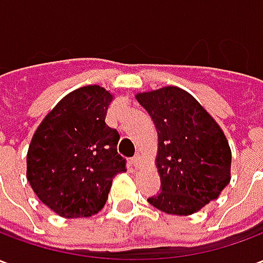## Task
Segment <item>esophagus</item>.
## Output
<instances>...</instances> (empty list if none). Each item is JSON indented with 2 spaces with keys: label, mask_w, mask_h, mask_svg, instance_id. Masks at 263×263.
<instances>
[{
  "label": "esophagus",
  "mask_w": 263,
  "mask_h": 263,
  "mask_svg": "<svg viewBox=\"0 0 263 263\" xmlns=\"http://www.w3.org/2000/svg\"><path fill=\"white\" fill-rule=\"evenodd\" d=\"M141 163H142V158H141V155H135V156L131 159V165L134 166L135 169H138V167L141 166Z\"/></svg>",
  "instance_id": "obj_1"
}]
</instances>
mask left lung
<instances>
[{"label":"left lung","mask_w":263,"mask_h":263,"mask_svg":"<svg viewBox=\"0 0 263 263\" xmlns=\"http://www.w3.org/2000/svg\"><path fill=\"white\" fill-rule=\"evenodd\" d=\"M158 132L155 165L160 192L149 204L166 214L190 215L218 197L231 180V148L217 121L180 87L135 94Z\"/></svg>","instance_id":"obj_1"}]
</instances>
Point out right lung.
<instances>
[{"label":"right lung","instance_id":"add662e5","mask_svg":"<svg viewBox=\"0 0 263 263\" xmlns=\"http://www.w3.org/2000/svg\"><path fill=\"white\" fill-rule=\"evenodd\" d=\"M112 100L114 94L98 84L76 88L49 111L32 137L28 182L60 217L97 214L115 175L126 172L117 152L120 134L105 124Z\"/></svg>","mask_w":263,"mask_h":263}]
</instances>
